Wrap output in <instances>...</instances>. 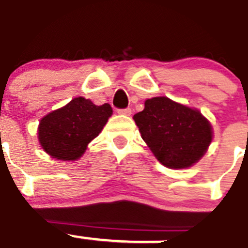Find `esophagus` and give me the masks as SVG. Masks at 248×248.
<instances>
[{
    "label": "esophagus",
    "instance_id": "1",
    "mask_svg": "<svg viewBox=\"0 0 248 248\" xmlns=\"http://www.w3.org/2000/svg\"><path fill=\"white\" fill-rule=\"evenodd\" d=\"M131 108H121V109H118V113L120 115H124V116H130L131 115Z\"/></svg>",
    "mask_w": 248,
    "mask_h": 248
}]
</instances>
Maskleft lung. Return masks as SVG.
I'll use <instances>...</instances> for the list:
<instances>
[{
    "label": "left lung",
    "mask_w": 248,
    "mask_h": 248,
    "mask_svg": "<svg viewBox=\"0 0 248 248\" xmlns=\"http://www.w3.org/2000/svg\"><path fill=\"white\" fill-rule=\"evenodd\" d=\"M141 137L152 154L169 169H187L201 160L212 141V126L196 108L169 97L146 100L133 116Z\"/></svg>",
    "instance_id": "8db88e82"
}]
</instances>
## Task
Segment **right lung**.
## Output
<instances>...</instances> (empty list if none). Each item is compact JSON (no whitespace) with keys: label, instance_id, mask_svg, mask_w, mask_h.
Instances as JSON below:
<instances>
[{"label":"right lung","instance_id":"add662e5","mask_svg":"<svg viewBox=\"0 0 248 248\" xmlns=\"http://www.w3.org/2000/svg\"><path fill=\"white\" fill-rule=\"evenodd\" d=\"M112 115L108 103L96 106L91 100L76 97L61 108L41 118L38 141L52 158L75 161L85 154L87 145Z\"/></svg>","mask_w":248,"mask_h":248}]
</instances>
